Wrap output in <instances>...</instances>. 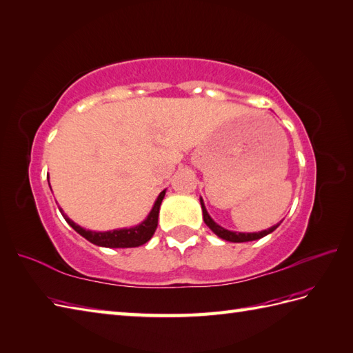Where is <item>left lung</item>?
<instances>
[{
    "label": "left lung",
    "instance_id": "left-lung-1",
    "mask_svg": "<svg viewBox=\"0 0 353 353\" xmlns=\"http://www.w3.org/2000/svg\"><path fill=\"white\" fill-rule=\"evenodd\" d=\"M200 205H202V212H203V221L205 224L211 228V230L218 236L221 237V239L224 241H228V242H234V243H241V242H251V241H256V239H261V237L270 234L272 232H274L276 228L279 227V224H276L270 228H268V230H261V232H256V233H241V232H232V230H227V228L221 227L220 224H216L211 215L208 214L206 208H205V203H203V199L200 197Z\"/></svg>",
    "mask_w": 353,
    "mask_h": 353
}]
</instances>
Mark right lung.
<instances>
[{"mask_svg":"<svg viewBox=\"0 0 353 353\" xmlns=\"http://www.w3.org/2000/svg\"><path fill=\"white\" fill-rule=\"evenodd\" d=\"M50 190H52V187H50ZM165 194H166V190H163V192L157 196L150 214L147 215L145 220L139 223L138 225L116 228V230H108V232L85 230V228H83L81 225L75 224L72 220H70V218L63 214L62 208H59V211L62 212L65 221L68 223L79 234H81L84 239H88L93 245L103 246V248H137V246L147 243L151 237H153L156 228H157L160 205H161V200H163Z\"/></svg>","mask_w":353,"mask_h":353,"instance_id":"add662e5","label":"right lung"}]
</instances>
